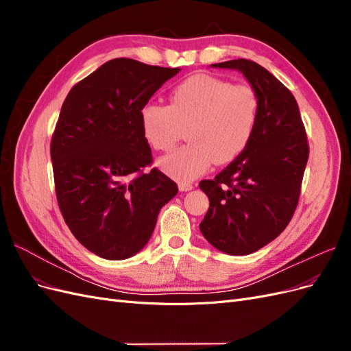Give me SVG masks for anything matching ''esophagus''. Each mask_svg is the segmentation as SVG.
Here are the masks:
<instances>
[{
  "label": "esophagus",
  "instance_id": "1",
  "mask_svg": "<svg viewBox=\"0 0 351 351\" xmlns=\"http://www.w3.org/2000/svg\"><path fill=\"white\" fill-rule=\"evenodd\" d=\"M178 189L182 190V192H189V190L193 189V184L190 182H178Z\"/></svg>",
  "mask_w": 351,
  "mask_h": 351
}]
</instances>
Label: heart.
Returning <instances> with one entry per match:
<instances>
[{
    "label": "heart",
    "instance_id": "1",
    "mask_svg": "<svg viewBox=\"0 0 351 351\" xmlns=\"http://www.w3.org/2000/svg\"><path fill=\"white\" fill-rule=\"evenodd\" d=\"M168 105L147 102L141 110L146 142L169 151L187 127V145L159 159V167L180 182H190L217 164H228L247 147L259 119V97L250 84L209 74L180 82Z\"/></svg>",
    "mask_w": 351,
    "mask_h": 351
}]
</instances>
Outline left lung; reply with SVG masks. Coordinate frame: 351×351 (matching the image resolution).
<instances>
[{
  "label": "left lung",
  "instance_id": "1",
  "mask_svg": "<svg viewBox=\"0 0 351 351\" xmlns=\"http://www.w3.org/2000/svg\"><path fill=\"white\" fill-rule=\"evenodd\" d=\"M240 70L259 97L256 130L234 161L212 180H202L209 209L200 231L218 250L249 254L277 239L299 204L309 143L293 93L250 60L212 64Z\"/></svg>",
  "mask_w": 351,
  "mask_h": 351
}]
</instances>
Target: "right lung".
<instances>
[{"label":"right lung","mask_w":351,"mask_h":351,"mask_svg":"<svg viewBox=\"0 0 351 351\" xmlns=\"http://www.w3.org/2000/svg\"><path fill=\"white\" fill-rule=\"evenodd\" d=\"M180 69L114 58L74 84L51 139L56 195L73 236L110 261L149 241L178 187L154 162L141 110Z\"/></svg>","instance_id":"add662e5"}]
</instances>
